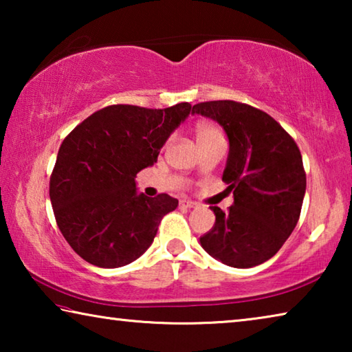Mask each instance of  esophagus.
Returning <instances> with one entry per match:
<instances>
[{
	"label": "esophagus",
	"mask_w": 352,
	"mask_h": 352,
	"mask_svg": "<svg viewBox=\"0 0 352 352\" xmlns=\"http://www.w3.org/2000/svg\"><path fill=\"white\" fill-rule=\"evenodd\" d=\"M180 206L182 208H195V206H197V204H195V201H192V200H189V199H182Z\"/></svg>",
	"instance_id": "34e87169"
}]
</instances>
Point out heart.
Returning <instances> with one entry per match:
<instances>
[{"label":"heart","instance_id":"obj_1","mask_svg":"<svg viewBox=\"0 0 352 352\" xmlns=\"http://www.w3.org/2000/svg\"><path fill=\"white\" fill-rule=\"evenodd\" d=\"M195 138H197V142H204L223 138V135L220 132V129L217 126H214V124L199 122L197 126H195Z\"/></svg>","mask_w":352,"mask_h":352}]
</instances>
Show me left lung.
Returning a JSON list of instances; mask_svg holds the SVG:
<instances>
[{"label": "left lung", "mask_w": 352, "mask_h": 352, "mask_svg": "<svg viewBox=\"0 0 352 352\" xmlns=\"http://www.w3.org/2000/svg\"><path fill=\"white\" fill-rule=\"evenodd\" d=\"M222 126L230 142L222 180L233 205L216 214L200 237L205 252L225 265L250 269L269 261L287 241L300 219L306 174L296 142L265 111L234 100L192 107Z\"/></svg>", "instance_id": "8db88e82"}]
</instances>
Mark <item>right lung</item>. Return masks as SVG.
<instances>
[{
	"mask_svg": "<svg viewBox=\"0 0 352 352\" xmlns=\"http://www.w3.org/2000/svg\"><path fill=\"white\" fill-rule=\"evenodd\" d=\"M189 113L188 102L163 110L110 105L63 140L50 197L58 228L82 259L118 269L152 245L160 222L178 200L140 194L135 178L157 163L164 142Z\"/></svg>",
	"mask_w": 352,
	"mask_h": 352,
	"instance_id": "1",
	"label": "right lung"
}]
</instances>
